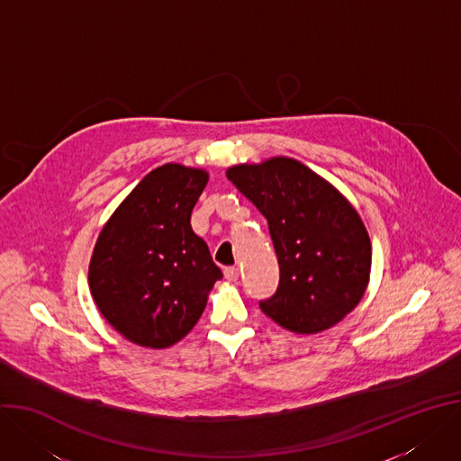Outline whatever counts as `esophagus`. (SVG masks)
<instances>
[{
	"label": "esophagus",
	"instance_id": "obj_1",
	"mask_svg": "<svg viewBox=\"0 0 461 461\" xmlns=\"http://www.w3.org/2000/svg\"><path fill=\"white\" fill-rule=\"evenodd\" d=\"M224 277H226L228 281H237V279H239V268H235V267L224 268Z\"/></svg>",
	"mask_w": 461,
	"mask_h": 461
}]
</instances>
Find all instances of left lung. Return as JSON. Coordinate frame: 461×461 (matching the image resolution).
I'll return each mask as SVG.
<instances>
[{
  "label": "left lung",
  "instance_id": "obj_1",
  "mask_svg": "<svg viewBox=\"0 0 461 461\" xmlns=\"http://www.w3.org/2000/svg\"><path fill=\"white\" fill-rule=\"evenodd\" d=\"M226 176L268 221L279 286L259 302L261 311L298 334L337 325L360 303L369 283L371 242L357 209L292 158L235 165Z\"/></svg>",
  "mask_w": 461,
  "mask_h": 461
}]
</instances>
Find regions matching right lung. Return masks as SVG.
<instances>
[{
    "instance_id": "right-lung-1",
    "label": "right lung",
    "mask_w": 461,
    "mask_h": 461,
    "mask_svg": "<svg viewBox=\"0 0 461 461\" xmlns=\"http://www.w3.org/2000/svg\"><path fill=\"white\" fill-rule=\"evenodd\" d=\"M207 173L180 163L150 171L99 233L88 281L94 302L124 339L150 349L180 342L222 277L193 231Z\"/></svg>"
}]
</instances>
